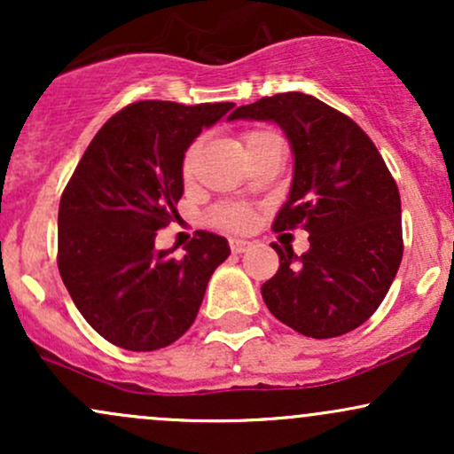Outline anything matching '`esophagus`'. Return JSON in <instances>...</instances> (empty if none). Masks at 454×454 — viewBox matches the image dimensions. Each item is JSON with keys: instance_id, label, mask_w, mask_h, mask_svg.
Masks as SVG:
<instances>
[{"instance_id": "34e87169", "label": "esophagus", "mask_w": 454, "mask_h": 454, "mask_svg": "<svg viewBox=\"0 0 454 454\" xmlns=\"http://www.w3.org/2000/svg\"><path fill=\"white\" fill-rule=\"evenodd\" d=\"M249 241H245V239H231V252L232 254H243V252H247L249 249Z\"/></svg>"}]
</instances>
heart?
Wrapping results in <instances>:
<instances>
[{
	"label": "heart",
	"mask_w": 454,
	"mask_h": 454,
	"mask_svg": "<svg viewBox=\"0 0 454 454\" xmlns=\"http://www.w3.org/2000/svg\"><path fill=\"white\" fill-rule=\"evenodd\" d=\"M273 138V134L267 132V129H245L241 134V145L245 155L249 151H254L258 145H262L264 140ZM198 147L200 145L192 143L190 147L185 149L184 153V161H181V170H184V176H190L194 173V164H196V155H198ZM209 222L213 226L223 228V231H245V228L252 226L254 222V213L249 207L241 205V202H223V205L213 207L209 213Z\"/></svg>",
	"instance_id": "obj_1"
}]
</instances>
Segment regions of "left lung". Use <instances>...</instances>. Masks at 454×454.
Here are the masks:
<instances>
[{"label":"left lung","instance_id":"left-lung-1","mask_svg":"<svg viewBox=\"0 0 454 454\" xmlns=\"http://www.w3.org/2000/svg\"><path fill=\"white\" fill-rule=\"evenodd\" d=\"M228 119L275 121L293 145L294 176L275 232L303 228L309 249H281L262 299L279 322L328 340L367 322L403 256L401 198L382 155L348 114L290 91L239 106Z\"/></svg>","mask_w":454,"mask_h":454}]
</instances>
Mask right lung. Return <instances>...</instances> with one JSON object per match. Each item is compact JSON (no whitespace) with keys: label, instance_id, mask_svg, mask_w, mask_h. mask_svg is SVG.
Returning <instances> with one entry per match:
<instances>
[{"label":"right lung","instance_id":"obj_1","mask_svg":"<svg viewBox=\"0 0 454 454\" xmlns=\"http://www.w3.org/2000/svg\"><path fill=\"white\" fill-rule=\"evenodd\" d=\"M234 106L140 100L100 128L59 202L57 267L82 317L123 350L170 346L196 320L223 237L196 231L185 256L155 247L179 220L185 149Z\"/></svg>","mask_w":454,"mask_h":454}]
</instances>
